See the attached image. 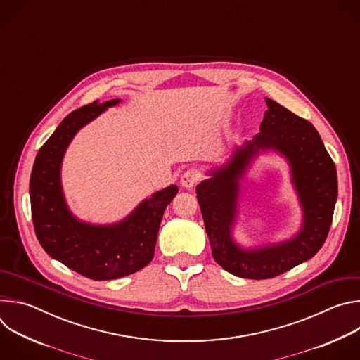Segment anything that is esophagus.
Listing matches in <instances>:
<instances>
[{"instance_id":"obj_1","label":"esophagus","mask_w":360,"mask_h":360,"mask_svg":"<svg viewBox=\"0 0 360 360\" xmlns=\"http://www.w3.org/2000/svg\"><path fill=\"white\" fill-rule=\"evenodd\" d=\"M199 178H200V175H199V172L196 169H188L181 176V185L184 188L189 189V188H192V186H195L198 184Z\"/></svg>"}]
</instances>
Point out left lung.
I'll return each instance as SVG.
<instances>
[{"label": "left lung", "mask_w": 360, "mask_h": 360, "mask_svg": "<svg viewBox=\"0 0 360 360\" xmlns=\"http://www.w3.org/2000/svg\"><path fill=\"white\" fill-rule=\"evenodd\" d=\"M253 139L235 145L228 160L207 171L196 186L205 229L212 256L225 271L246 279H269L309 261L326 240L338 199L335 164L315 127L274 99ZM274 151L290 167L301 207V226L279 243L243 247L234 239L241 201V182L251 164Z\"/></svg>", "instance_id": "8db88e82"}]
</instances>
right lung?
<instances>
[{"instance_id": "obj_1", "label": "right lung", "mask_w": 360, "mask_h": 360, "mask_svg": "<svg viewBox=\"0 0 360 360\" xmlns=\"http://www.w3.org/2000/svg\"><path fill=\"white\" fill-rule=\"evenodd\" d=\"M120 102L95 101L65 117L38 150L30 179L32 222L41 246L53 259L94 281L128 276L152 261L162 215L178 193L176 185L153 192L112 224H91L71 212L61 181L65 152L81 128Z\"/></svg>"}]
</instances>
